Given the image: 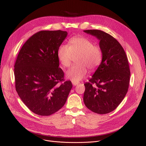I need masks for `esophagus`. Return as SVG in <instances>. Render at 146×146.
<instances>
[{
    "label": "esophagus",
    "instance_id": "obj_1",
    "mask_svg": "<svg viewBox=\"0 0 146 146\" xmlns=\"http://www.w3.org/2000/svg\"><path fill=\"white\" fill-rule=\"evenodd\" d=\"M79 83V82H73V81H72V84H73V86H76V85H78Z\"/></svg>",
    "mask_w": 146,
    "mask_h": 146
}]
</instances>
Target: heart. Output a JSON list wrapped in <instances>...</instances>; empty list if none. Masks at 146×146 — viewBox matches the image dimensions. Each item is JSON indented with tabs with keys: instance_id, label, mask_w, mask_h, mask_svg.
I'll return each instance as SVG.
<instances>
[{
	"instance_id": "heart-1",
	"label": "heart",
	"mask_w": 146,
	"mask_h": 146,
	"mask_svg": "<svg viewBox=\"0 0 146 146\" xmlns=\"http://www.w3.org/2000/svg\"><path fill=\"white\" fill-rule=\"evenodd\" d=\"M69 46L61 44L57 50V57L61 64L69 67L73 55L78 54L76 58L78 63L72 66L66 72L67 78L73 82H79L85 77L88 68L94 71L100 66L103 58L102 51L98 45L89 38L76 36L69 40Z\"/></svg>"
}]
</instances>
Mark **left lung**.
<instances>
[{
	"label": "left lung",
	"mask_w": 146,
	"mask_h": 146,
	"mask_svg": "<svg viewBox=\"0 0 146 146\" xmlns=\"http://www.w3.org/2000/svg\"><path fill=\"white\" fill-rule=\"evenodd\" d=\"M83 31L98 38L103 53L101 64L84 84L83 101L92 112L108 113L117 108L127 93L130 77L128 58L121 45L111 35L98 29Z\"/></svg>",
	"instance_id": "left-lung-1"
}]
</instances>
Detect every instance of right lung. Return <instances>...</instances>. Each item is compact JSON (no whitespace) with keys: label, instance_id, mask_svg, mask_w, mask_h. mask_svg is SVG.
I'll use <instances>...</instances> for the list:
<instances>
[{"label":"right lung","instance_id":"add662e5","mask_svg":"<svg viewBox=\"0 0 146 146\" xmlns=\"http://www.w3.org/2000/svg\"><path fill=\"white\" fill-rule=\"evenodd\" d=\"M67 33L41 31L23 45L14 66L15 88L34 113L48 116L64 105L72 88L59 67L57 50Z\"/></svg>","mask_w":146,"mask_h":146}]
</instances>
